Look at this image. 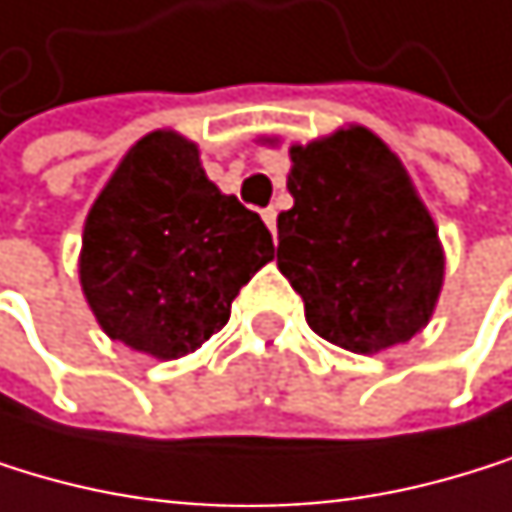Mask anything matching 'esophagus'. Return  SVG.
<instances>
[{
  "label": "esophagus",
  "instance_id": "esophagus-1",
  "mask_svg": "<svg viewBox=\"0 0 512 512\" xmlns=\"http://www.w3.org/2000/svg\"><path fill=\"white\" fill-rule=\"evenodd\" d=\"M262 219H265L268 231L275 234V228H278V210H275V206H268V210H262Z\"/></svg>",
  "mask_w": 512,
  "mask_h": 512
}]
</instances>
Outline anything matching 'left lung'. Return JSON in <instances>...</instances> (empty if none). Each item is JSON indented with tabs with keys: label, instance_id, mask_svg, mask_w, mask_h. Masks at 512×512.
<instances>
[{
	"label": "left lung",
	"instance_id": "1",
	"mask_svg": "<svg viewBox=\"0 0 512 512\" xmlns=\"http://www.w3.org/2000/svg\"><path fill=\"white\" fill-rule=\"evenodd\" d=\"M290 160L278 268L309 327L358 355L408 343L436 309L445 256L402 160L364 126L293 145Z\"/></svg>",
	"mask_w": 512,
	"mask_h": 512
}]
</instances>
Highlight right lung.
Wrapping results in <instances>:
<instances>
[{
	"instance_id": "obj_1",
	"label": "right lung",
	"mask_w": 512,
	"mask_h": 512,
	"mask_svg": "<svg viewBox=\"0 0 512 512\" xmlns=\"http://www.w3.org/2000/svg\"><path fill=\"white\" fill-rule=\"evenodd\" d=\"M268 259L265 222L206 179L197 145L151 132L92 206L79 281L110 340L169 361L225 327Z\"/></svg>"
}]
</instances>
